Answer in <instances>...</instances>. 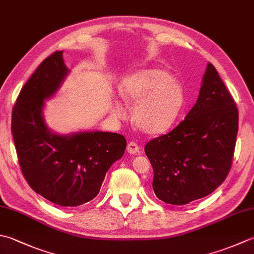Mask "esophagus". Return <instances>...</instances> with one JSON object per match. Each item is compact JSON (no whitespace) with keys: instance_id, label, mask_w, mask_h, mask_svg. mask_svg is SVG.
Here are the masks:
<instances>
[{"instance_id":"obj_1","label":"esophagus","mask_w":254,"mask_h":254,"mask_svg":"<svg viewBox=\"0 0 254 254\" xmlns=\"http://www.w3.org/2000/svg\"><path fill=\"white\" fill-rule=\"evenodd\" d=\"M127 150L130 154H134V155H135V154L140 153V146H138V144H136L135 142L132 141V142H128L127 146Z\"/></svg>"}]
</instances>
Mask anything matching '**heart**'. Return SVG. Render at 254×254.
Returning <instances> with one entry per match:
<instances>
[{
	"instance_id": "heart-1",
	"label": "heart",
	"mask_w": 254,
	"mask_h": 254,
	"mask_svg": "<svg viewBox=\"0 0 254 254\" xmlns=\"http://www.w3.org/2000/svg\"><path fill=\"white\" fill-rule=\"evenodd\" d=\"M120 94L128 104H135L133 121L144 133L158 134L170 128L183 109L185 93L180 82L162 69H142L128 74L120 86ZM123 117L120 106L114 109Z\"/></svg>"
}]
</instances>
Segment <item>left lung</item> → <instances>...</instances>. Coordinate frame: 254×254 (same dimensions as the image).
I'll use <instances>...</instances> for the list:
<instances>
[{"label":"left lung","mask_w":254,"mask_h":254,"mask_svg":"<svg viewBox=\"0 0 254 254\" xmlns=\"http://www.w3.org/2000/svg\"><path fill=\"white\" fill-rule=\"evenodd\" d=\"M238 120L235 100L208 64L195 106L174 130L144 147L158 199L186 205L220 186L231 170Z\"/></svg>","instance_id":"8db88e82"}]
</instances>
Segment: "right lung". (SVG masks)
<instances>
[{
	"instance_id": "obj_1",
	"label": "right lung",
	"mask_w": 254,
	"mask_h": 254,
	"mask_svg": "<svg viewBox=\"0 0 254 254\" xmlns=\"http://www.w3.org/2000/svg\"><path fill=\"white\" fill-rule=\"evenodd\" d=\"M63 51L45 58L24 84L12 110L11 130L19 167L34 191L56 205L74 207L96 197L127 140L110 132L63 136L45 126V99L56 92L68 73Z\"/></svg>"
}]
</instances>
